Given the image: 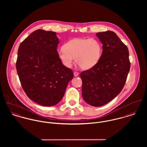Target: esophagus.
<instances>
[{"label": "esophagus", "instance_id": "1", "mask_svg": "<svg viewBox=\"0 0 147 147\" xmlns=\"http://www.w3.org/2000/svg\"><path fill=\"white\" fill-rule=\"evenodd\" d=\"M74 75L75 76H78L79 75V72H77V71H75V72H74Z\"/></svg>", "mask_w": 147, "mask_h": 147}]
</instances>
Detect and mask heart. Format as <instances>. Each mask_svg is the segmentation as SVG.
I'll return each mask as SVG.
<instances>
[{"label": "heart", "mask_w": 147, "mask_h": 147, "mask_svg": "<svg viewBox=\"0 0 147 147\" xmlns=\"http://www.w3.org/2000/svg\"><path fill=\"white\" fill-rule=\"evenodd\" d=\"M102 51L100 42L95 38H76L58 50V57L67 67L72 65L74 58L82 69H89L98 62Z\"/></svg>", "instance_id": "obj_1"}]
</instances>
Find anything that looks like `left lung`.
<instances>
[{"mask_svg":"<svg viewBox=\"0 0 147 147\" xmlns=\"http://www.w3.org/2000/svg\"><path fill=\"white\" fill-rule=\"evenodd\" d=\"M102 43L101 58L93 67L80 74L82 96L91 106L98 107L113 100L123 89L130 69L128 50L114 32L96 34Z\"/></svg>","mask_w":147,"mask_h":147,"instance_id":"obj_1","label":"left lung"}]
</instances>
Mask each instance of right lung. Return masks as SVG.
Masks as SVG:
<instances>
[{
  "label": "right lung",
  "mask_w": 147,
  "mask_h": 147,
  "mask_svg": "<svg viewBox=\"0 0 147 147\" xmlns=\"http://www.w3.org/2000/svg\"><path fill=\"white\" fill-rule=\"evenodd\" d=\"M58 44L55 32L38 29L18 49L16 69L22 88L30 100L43 106L60 102L74 77L58 57Z\"/></svg>",
  "instance_id": "obj_1"
}]
</instances>
